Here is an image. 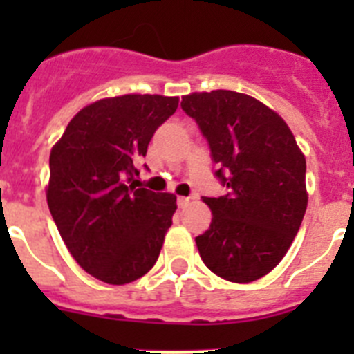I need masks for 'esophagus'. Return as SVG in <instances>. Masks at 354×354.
Wrapping results in <instances>:
<instances>
[{
    "label": "esophagus",
    "instance_id": "esophagus-1",
    "mask_svg": "<svg viewBox=\"0 0 354 354\" xmlns=\"http://www.w3.org/2000/svg\"><path fill=\"white\" fill-rule=\"evenodd\" d=\"M187 204H189V198H187V196H179V198H177V205H179L180 209L186 207Z\"/></svg>",
    "mask_w": 354,
    "mask_h": 354
}]
</instances>
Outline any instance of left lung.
<instances>
[{
    "label": "left lung",
    "instance_id": "obj_1",
    "mask_svg": "<svg viewBox=\"0 0 354 354\" xmlns=\"http://www.w3.org/2000/svg\"><path fill=\"white\" fill-rule=\"evenodd\" d=\"M180 108L207 140L227 195L204 202L212 221L195 237L209 270L228 282H255L282 261L306 211L305 156L283 118L232 90L189 93Z\"/></svg>",
    "mask_w": 354,
    "mask_h": 354
}]
</instances>
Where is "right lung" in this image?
<instances>
[{
    "label": "right lung",
    "instance_id": "add662e5",
    "mask_svg": "<svg viewBox=\"0 0 354 354\" xmlns=\"http://www.w3.org/2000/svg\"><path fill=\"white\" fill-rule=\"evenodd\" d=\"M179 97L129 95L92 102L68 122L49 156L48 205L71 255L111 286L149 273L177 204L140 187L136 161Z\"/></svg>",
    "mask_w": 354,
    "mask_h": 354
}]
</instances>
